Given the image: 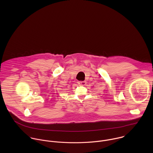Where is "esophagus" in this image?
Segmentation results:
<instances>
[{
	"mask_svg": "<svg viewBox=\"0 0 153 153\" xmlns=\"http://www.w3.org/2000/svg\"><path fill=\"white\" fill-rule=\"evenodd\" d=\"M78 84L80 85V86H84L86 85V82L85 81H79L78 82Z\"/></svg>",
	"mask_w": 153,
	"mask_h": 153,
	"instance_id": "1",
	"label": "esophagus"
}]
</instances>
